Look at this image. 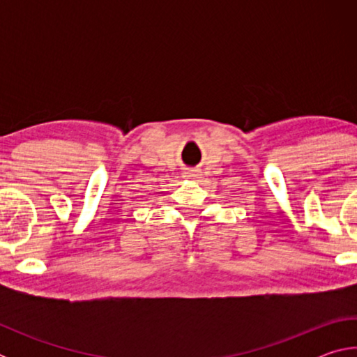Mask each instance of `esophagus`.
Returning a JSON list of instances; mask_svg holds the SVG:
<instances>
[{"label": "esophagus", "instance_id": "34e87169", "mask_svg": "<svg viewBox=\"0 0 357 357\" xmlns=\"http://www.w3.org/2000/svg\"><path fill=\"white\" fill-rule=\"evenodd\" d=\"M184 178H185V179H189V181H198V179L202 178V174H200V172L189 170V172H185V173H184Z\"/></svg>", "mask_w": 357, "mask_h": 357}]
</instances>
